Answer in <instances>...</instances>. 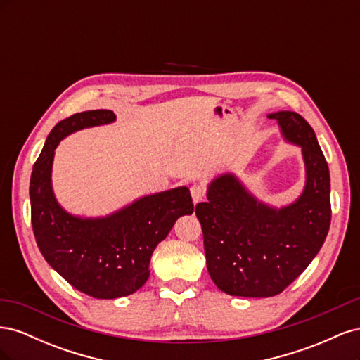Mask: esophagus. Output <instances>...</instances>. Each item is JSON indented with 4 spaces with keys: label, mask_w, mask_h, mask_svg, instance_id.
Returning a JSON list of instances; mask_svg holds the SVG:
<instances>
[{
    "label": "esophagus",
    "mask_w": 360,
    "mask_h": 360,
    "mask_svg": "<svg viewBox=\"0 0 360 360\" xmlns=\"http://www.w3.org/2000/svg\"><path fill=\"white\" fill-rule=\"evenodd\" d=\"M191 195H192L193 204H198L205 197V189H204V186H201V184L195 183V184H192V186H191Z\"/></svg>",
    "instance_id": "34e87169"
}]
</instances>
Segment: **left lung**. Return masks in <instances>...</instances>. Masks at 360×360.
<instances>
[{
    "label": "left lung",
    "mask_w": 360,
    "mask_h": 360,
    "mask_svg": "<svg viewBox=\"0 0 360 360\" xmlns=\"http://www.w3.org/2000/svg\"><path fill=\"white\" fill-rule=\"evenodd\" d=\"M285 143L302 150L304 186L285 205L258 200L234 172L207 184L195 209L202 226L207 270L230 296L271 297L319 254L330 226V174L314 129L292 111L267 114Z\"/></svg>",
    "instance_id": "1"
}]
</instances>
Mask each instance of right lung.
<instances>
[{
  "label": "right lung",
  "instance_id": "add662e5",
  "mask_svg": "<svg viewBox=\"0 0 360 360\" xmlns=\"http://www.w3.org/2000/svg\"><path fill=\"white\" fill-rule=\"evenodd\" d=\"M114 122L108 110L63 120L48 135L30 180L32 231L41 255L70 285L96 299L124 297L143 287L156 246L179 217L193 213L186 186L144 195L106 216L73 214L58 202L52 188L58 144L78 130Z\"/></svg>",
  "mask_w": 360,
  "mask_h": 360
}]
</instances>
